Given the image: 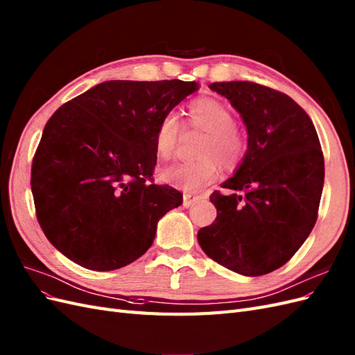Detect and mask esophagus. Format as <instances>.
<instances>
[{"instance_id": "1", "label": "esophagus", "mask_w": 355, "mask_h": 355, "mask_svg": "<svg viewBox=\"0 0 355 355\" xmlns=\"http://www.w3.org/2000/svg\"><path fill=\"white\" fill-rule=\"evenodd\" d=\"M203 198L201 196H196V194H191V193H185L184 194V206L185 207H191L193 205L198 203V201Z\"/></svg>"}]
</instances>
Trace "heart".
Wrapping results in <instances>:
<instances>
[{
	"label": "heart",
	"mask_w": 355,
	"mask_h": 355,
	"mask_svg": "<svg viewBox=\"0 0 355 355\" xmlns=\"http://www.w3.org/2000/svg\"><path fill=\"white\" fill-rule=\"evenodd\" d=\"M188 122L207 131L201 148L203 157L194 162H178L161 170L159 179L166 184L198 193L215 182L221 171V162L227 168L236 167L245 155V139L234 125L233 113L223 101L214 97H198L188 104ZM180 123L175 113L161 118L155 132V150L161 159H170L175 154Z\"/></svg>",
	"instance_id": "b5f03b06"
}]
</instances>
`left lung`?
<instances>
[{
    "instance_id": "obj_1",
    "label": "left lung",
    "mask_w": 355,
    "mask_h": 355,
    "mask_svg": "<svg viewBox=\"0 0 355 355\" xmlns=\"http://www.w3.org/2000/svg\"><path fill=\"white\" fill-rule=\"evenodd\" d=\"M209 88L241 114L248 149L234 175L215 191V221L198 230L207 257L243 276L279 269L317 223L324 157L311 118L288 95L252 82H215Z\"/></svg>"
}]
</instances>
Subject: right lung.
Instances as JSON below:
<instances>
[{
    "label": "right lung",
    "mask_w": 355,
    "mask_h": 355,
    "mask_svg": "<svg viewBox=\"0 0 355 355\" xmlns=\"http://www.w3.org/2000/svg\"><path fill=\"white\" fill-rule=\"evenodd\" d=\"M198 83L109 80L47 121L31 171L37 219L49 242L85 269L109 272L154 243L182 194L152 184L155 132Z\"/></svg>",
    "instance_id": "right-lung-1"
}]
</instances>
